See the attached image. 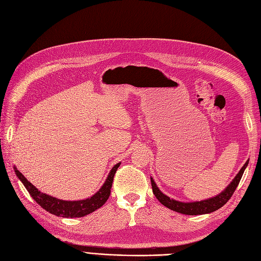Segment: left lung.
Instances as JSON below:
<instances>
[{"mask_svg": "<svg viewBox=\"0 0 261 261\" xmlns=\"http://www.w3.org/2000/svg\"><path fill=\"white\" fill-rule=\"evenodd\" d=\"M248 161L245 162V164L240 170V172L236 174V176L233 178L230 184L224 188L223 192H221L219 195L211 197L209 199H204L200 201H192V202H184V201H178L175 199L170 198L169 196L164 195L159 187L156 186L155 181L152 177H150L151 179V186H152V192L154 196L156 197V199L159 200L163 206L167 208L176 211L178 213H181V215H188V216H198V215H207V213H211L213 211H216L220 209L221 207H223L224 204L228 201V199L231 198L233 193L235 192L236 187H238L240 180L243 176V173L245 169L247 168Z\"/></svg>", "mask_w": 261, "mask_h": 261, "instance_id": "8db88e82", "label": "left lung"}]
</instances>
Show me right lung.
<instances>
[{"instance_id":"obj_1","label":"right lung","mask_w":261,"mask_h":261,"mask_svg":"<svg viewBox=\"0 0 261 261\" xmlns=\"http://www.w3.org/2000/svg\"><path fill=\"white\" fill-rule=\"evenodd\" d=\"M120 164L121 162L116 163L111 169L105 184L100 187V189L96 194L82 200H62L55 198V197H52L50 195L41 193L36 186L31 184L30 181L21 174L15 165L14 171L15 174H16L17 177L20 179L23 186L26 187L31 197H33L36 202L40 204L44 210L49 211L54 216L62 218H81L101 208L106 203L110 194H111L113 177L115 175L117 168L120 167Z\"/></svg>"}]
</instances>
